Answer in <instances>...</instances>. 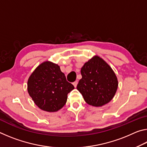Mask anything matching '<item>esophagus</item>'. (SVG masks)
I'll return each mask as SVG.
<instances>
[{"instance_id":"1","label":"esophagus","mask_w":147,"mask_h":147,"mask_svg":"<svg viewBox=\"0 0 147 147\" xmlns=\"http://www.w3.org/2000/svg\"><path fill=\"white\" fill-rule=\"evenodd\" d=\"M73 86H74V88H76L77 84H78V81H75V82H74L73 83Z\"/></svg>"}]
</instances>
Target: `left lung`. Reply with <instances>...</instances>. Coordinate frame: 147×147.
Listing matches in <instances>:
<instances>
[{
	"label": "left lung",
	"mask_w": 147,
	"mask_h": 147,
	"mask_svg": "<svg viewBox=\"0 0 147 147\" xmlns=\"http://www.w3.org/2000/svg\"><path fill=\"white\" fill-rule=\"evenodd\" d=\"M82 78L76 88L86 103L100 107L115 96L118 80L113 69L98 56H94L81 68Z\"/></svg>",
	"instance_id": "8db88e82"
}]
</instances>
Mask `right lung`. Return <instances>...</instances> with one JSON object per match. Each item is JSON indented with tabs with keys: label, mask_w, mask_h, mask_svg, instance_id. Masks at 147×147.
<instances>
[{
	"label": "right lung",
	"mask_w": 147,
	"mask_h": 147,
	"mask_svg": "<svg viewBox=\"0 0 147 147\" xmlns=\"http://www.w3.org/2000/svg\"><path fill=\"white\" fill-rule=\"evenodd\" d=\"M74 89L58 65L50 61L39 65L27 83L28 93L36 105L48 112H55L63 108L67 94Z\"/></svg>",
	"instance_id": "right-lung-1"
}]
</instances>
